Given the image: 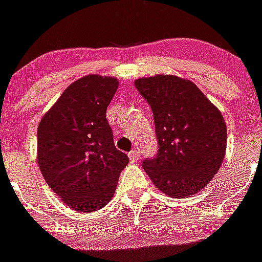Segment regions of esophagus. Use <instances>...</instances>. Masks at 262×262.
Listing matches in <instances>:
<instances>
[{
	"instance_id": "esophagus-1",
	"label": "esophagus",
	"mask_w": 262,
	"mask_h": 262,
	"mask_svg": "<svg viewBox=\"0 0 262 262\" xmlns=\"http://www.w3.org/2000/svg\"><path fill=\"white\" fill-rule=\"evenodd\" d=\"M140 157H142V154H140V151H139V149H134V151H131L128 154L129 161H134V163H135V161H138Z\"/></svg>"
}]
</instances>
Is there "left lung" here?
Segmentation results:
<instances>
[{
  "label": "left lung",
  "instance_id": "8db88e82",
  "mask_svg": "<svg viewBox=\"0 0 262 262\" xmlns=\"http://www.w3.org/2000/svg\"><path fill=\"white\" fill-rule=\"evenodd\" d=\"M154 113L159 152L143 169L160 191L186 198L214 178L226 156L227 126L194 82L173 75L135 80Z\"/></svg>",
  "mask_w": 262,
  "mask_h": 262
}]
</instances>
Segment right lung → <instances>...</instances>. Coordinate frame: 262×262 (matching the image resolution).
<instances>
[{"label": "right lung", "instance_id": "1", "mask_svg": "<svg viewBox=\"0 0 262 262\" xmlns=\"http://www.w3.org/2000/svg\"><path fill=\"white\" fill-rule=\"evenodd\" d=\"M118 78L88 75L72 82L38 126V164L53 193L80 212L102 209L114 196L128 157L118 151L106 108Z\"/></svg>", "mask_w": 262, "mask_h": 262}]
</instances>
